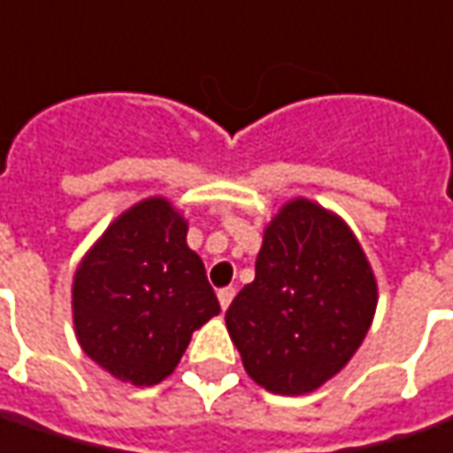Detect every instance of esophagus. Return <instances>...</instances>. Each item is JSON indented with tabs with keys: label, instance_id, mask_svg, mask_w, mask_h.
I'll return each instance as SVG.
<instances>
[{
	"label": "esophagus",
	"instance_id": "34e87169",
	"mask_svg": "<svg viewBox=\"0 0 453 453\" xmlns=\"http://www.w3.org/2000/svg\"><path fill=\"white\" fill-rule=\"evenodd\" d=\"M233 296H235V289H233V287H226V289H220V292H218V302H220V309H223V311L230 306Z\"/></svg>",
	"mask_w": 453,
	"mask_h": 453
}]
</instances>
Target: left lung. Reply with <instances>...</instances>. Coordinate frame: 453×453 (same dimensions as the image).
<instances>
[{
	"mask_svg": "<svg viewBox=\"0 0 453 453\" xmlns=\"http://www.w3.org/2000/svg\"><path fill=\"white\" fill-rule=\"evenodd\" d=\"M378 309V280L343 218L296 196L265 226L255 280L226 311L227 334L259 388L319 390L346 368Z\"/></svg>",
	"mask_w": 453,
	"mask_h": 453,
	"instance_id": "1",
	"label": "left lung"
}]
</instances>
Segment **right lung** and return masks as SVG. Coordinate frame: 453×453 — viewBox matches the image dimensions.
Returning a JSON list of instances; mask_svg holds the SVG:
<instances>
[{
    "label": "right lung",
    "instance_id": "obj_1",
    "mask_svg": "<svg viewBox=\"0 0 453 453\" xmlns=\"http://www.w3.org/2000/svg\"><path fill=\"white\" fill-rule=\"evenodd\" d=\"M188 220L164 196L129 205L73 274L78 343L112 378L137 388L166 380L196 328L220 314Z\"/></svg>",
    "mask_w": 453,
    "mask_h": 453
}]
</instances>
